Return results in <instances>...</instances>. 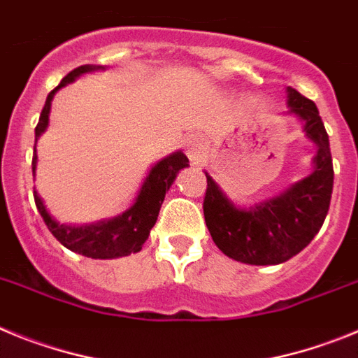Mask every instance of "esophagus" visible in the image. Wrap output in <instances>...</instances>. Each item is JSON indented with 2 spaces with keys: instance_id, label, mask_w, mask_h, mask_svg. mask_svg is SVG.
<instances>
[{
  "instance_id": "obj_1",
  "label": "esophagus",
  "mask_w": 358,
  "mask_h": 358,
  "mask_svg": "<svg viewBox=\"0 0 358 358\" xmlns=\"http://www.w3.org/2000/svg\"><path fill=\"white\" fill-rule=\"evenodd\" d=\"M186 154H188L189 161H192V164H195V166L204 164V152H202L201 140H199L197 136H188V138H186Z\"/></svg>"
}]
</instances>
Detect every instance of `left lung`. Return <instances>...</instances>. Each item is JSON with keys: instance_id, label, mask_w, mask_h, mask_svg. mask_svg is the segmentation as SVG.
I'll list each match as a JSON object with an SVG mask.
<instances>
[{"instance_id": "obj_1", "label": "left lung", "mask_w": 358, "mask_h": 358, "mask_svg": "<svg viewBox=\"0 0 358 358\" xmlns=\"http://www.w3.org/2000/svg\"><path fill=\"white\" fill-rule=\"evenodd\" d=\"M287 103L290 115L305 123L306 138L317 147L308 177L245 210L233 204L206 172L202 208L210 235L224 255L242 264L278 265L290 260L314 240L330 208L334 164L324 123L315 103L292 87L287 90Z\"/></svg>"}]
</instances>
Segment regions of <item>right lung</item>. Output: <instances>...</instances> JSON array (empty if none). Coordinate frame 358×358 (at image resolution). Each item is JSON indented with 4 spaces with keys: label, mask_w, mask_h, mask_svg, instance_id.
Wrapping results in <instances>:
<instances>
[{
    "label": "right lung",
    "mask_w": 358,
    "mask_h": 358,
    "mask_svg": "<svg viewBox=\"0 0 358 358\" xmlns=\"http://www.w3.org/2000/svg\"><path fill=\"white\" fill-rule=\"evenodd\" d=\"M96 69H106L102 66H91L85 64L80 68L73 69L61 80L55 90L50 91L46 102H44L43 110H41L39 123L36 127V143L39 136L48 127V116L52 109L53 94L57 91L68 85L77 77L84 73L96 71ZM37 166V152H34V159H31V172L36 176ZM188 166V157L182 152H173L164 159L157 161L148 172L147 179L143 181L140 188V194L136 197L134 204L129 208L125 213L118 215L115 218H107L94 224H85V226H68V224L57 222L55 218L48 213L44 206L43 199L39 197L37 192H34L36 199V206L43 217L44 224L52 231L59 242L68 248L69 251L78 252L87 258L94 260H110V258H120V256H129L131 252H140L143 248L145 240L150 235V229L154 227L159 215L161 204L164 201V195L172 186L173 179L177 177L179 170Z\"/></svg>",
    "instance_id": "1"
}]
</instances>
